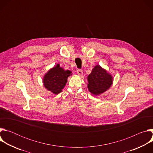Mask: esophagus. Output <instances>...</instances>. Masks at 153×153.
I'll return each mask as SVG.
<instances>
[{
	"label": "esophagus",
	"mask_w": 153,
	"mask_h": 153,
	"mask_svg": "<svg viewBox=\"0 0 153 153\" xmlns=\"http://www.w3.org/2000/svg\"><path fill=\"white\" fill-rule=\"evenodd\" d=\"M77 74H78L79 76H80L83 75V71H82V70H80V69H78V70H77Z\"/></svg>",
	"instance_id": "esophagus-1"
}]
</instances>
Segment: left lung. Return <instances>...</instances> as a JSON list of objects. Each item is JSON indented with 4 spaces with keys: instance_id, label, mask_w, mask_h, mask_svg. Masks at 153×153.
Here are the masks:
<instances>
[{
    "instance_id": "1",
    "label": "left lung",
    "mask_w": 153,
    "mask_h": 153,
    "mask_svg": "<svg viewBox=\"0 0 153 153\" xmlns=\"http://www.w3.org/2000/svg\"><path fill=\"white\" fill-rule=\"evenodd\" d=\"M88 82L87 86L88 90L93 94L97 96L105 93L110 88L113 82V78L105 69L97 65L88 76Z\"/></svg>"
}]
</instances>
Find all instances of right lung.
I'll list each match as a JSON object with an SVG mask.
<instances>
[{"mask_svg": "<svg viewBox=\"0 0 153 153\" xmlns=\"http://www.w3.org/2000/svg\"><path fill=\"white\" fill-rule=\"evenodd\" d=\"M71 73V71L65 70L59 64H57L45 74L43 79V85L48 91L57 94L62 92Z\"/></svg>", "mask_w": 153, "mask_h": 153, "instance_id": "add662e5", "label": "right lung"}]
</instances>
